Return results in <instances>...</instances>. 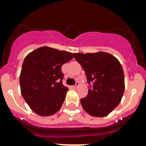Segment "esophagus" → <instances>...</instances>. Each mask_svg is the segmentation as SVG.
<instances>
[{"instance_id": "esophagus-1", "label": "esophagus", "mask_w": 146, "mask_h": 146, "mask_svg": "<svg viewBox=\"0 0 146 146\" xmlns=\"http://www.w3.org/2000/svg\"><path fill=\"white\" fill-rule=\"evenodd\" d=\"M78 86H79V82H76V84L75 86H73L72 87H73V89H76Z\"/></svg>"}]
</instances>
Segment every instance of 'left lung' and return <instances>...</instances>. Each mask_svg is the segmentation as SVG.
<instances>
[{
	"label": "left lung",
	"instance_id": "8db88e82",
	"mask_svg": "<svg viewBox=\"0 0 146 146\" xmlns=\"http://www.w3.org/2000/svg\"><path fill=\"white\" fill-rule=\"evenodd\" d=\"M76 61L85 70L89 93L80 100L82 108L93 117H103L110 113L121 101L124 92V73L114 56L108 53H74Z\"/></svg>",
	"mask_w": 146,
	"mask_h": 146
}]
</instances>
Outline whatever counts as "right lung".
Wrapping results in <instances>:
<instances>
[{
	"instance_id": "obj_1",
	"label": "right lung",
	"mask_w": 146,
	"mask_h": 146,
	"mask_svg": "<svg viewBox=\"0 0 146 146\" xmlns=\"http://www.w3.org/2000/svg\"><path fill=\"white\" fill-rule=\"evenodd\" d=\"M73 57L70 52L44 46L29 53L19 75L21 94L35 113L53 115L59 111L68 88L62 83V65Z\"/></svg>"
}]
</instances>
